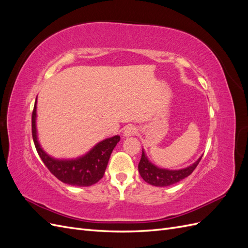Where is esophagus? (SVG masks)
I'll return each mask as SVG.
<instances>
[{"label":"esophagus","instance_id":"esophagus-1","mask_svg":"<svg viewBox=\"0 0 248 248\" xmlns=\"http://www.w3.org/2000/svg\"><path fill=\"white\" fill-rule=\"evenodd\" d=\"M138 133V129L136 128V127L132 126V125H128L126 126L124 128V131H123V136L124 137H132L134 136V134Z\"/></svg>","mask_w":248,"mask_h":248}]
</instances>
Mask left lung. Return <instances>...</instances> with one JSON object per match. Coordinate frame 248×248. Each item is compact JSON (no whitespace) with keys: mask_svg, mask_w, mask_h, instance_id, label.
I'll list each match as a JSON object with an SVG mask.
<instances>
[{"mask_svg":"<svg viewBox=\"0 0 248 248\" xmlns=\"http://www.w3.org/2000/svg\"><path fill=\"white\" fill-rule=\"evenodd\" d=\"M201 159L202 156L193 164L185 169L166 170L156 167L153 163L150 162L147 155L145 154V151L142 150L141 158L139 163V171L140 177L149 184L158 187L170 186L171 184L181 181V180L185 179L186 177H188L194 170V169L198 167Z\"/></svg>","mask_w":248,"mask_h":248,"instance_id":"1","label":"left lung"}]
</instances>
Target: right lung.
<instances>
[{
  "instance_id": "add662e5",
  "label": "right lung",
  "mask_w": 248,
  "mask_h": 248,
  "mask_svg": "<svg viewBox=\"0 0 248 248\" xmlns=\"http://www.w3.org/2000/svg\"><path fill=\"white\" fill-rule=\"evenodd\" d=\"M37 101V99H36ZM36 102L32 114L33 140L46 167L63 183L73 186H91L103 177L112 150L120 140L119 136L103 140L84 156L76 159H56L43 151L36 129Z\"/></svg>"
}]
</instances>
